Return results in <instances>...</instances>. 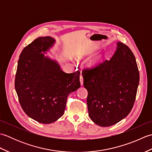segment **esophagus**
Returning <instances> with one entry per match:
<instances>
[{"mask_svg": "<svg viewBox=\"0 0 152 152\" xmlns=\"http://www.w3.org/2000/svg\"><path fill=\"white\" fill-rule=\"evenodd\" d=\"M80 84H81V86H83V77L81 75L80 77Z\"/></svg>", "mask_w": 152, "mask_h": 152, "instance_id": "esophagus-1", "label": "esophagus"}]
</instances>
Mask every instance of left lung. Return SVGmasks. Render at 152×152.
Returning <instances> with one entry per match:
<instances>
[{"label":"left lung","mask_w":152,"mask_h":152,"mask_svg":"<svg viewBox=\"0 0 152 152\" xmlns=\"http://www.w3.org/2000/svg\"><path fill=\"white\" fill-rule=\"evenodd\" d=\"M89 118L95 124L109 127L131 112L139 84V72L134 54L127 46L117 42L110 60L82 72Z\"/></svg>","instance_id":"1"}]
</instances>
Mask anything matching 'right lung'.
I'll return each instance as SVG.
<instances>
[{
	"label": "right lung",
	"mask_w": 152,
	"mask_h": 152,
	"mask_svg": "<svg viewBox=\"0 0 152 152\" xmlns=\"http://www.w3.org/2000/svg\"><path fill=\"white\" fill-rule=\"evenodd\" d=\"M56 42L42 37L28 44L19 56L15 74V89L23 110L44 124L64 114L68 95L80 88V71L67 74L57 60L45 56Z\"/></svg>",
	"instance_id": "add662e5"
}]
</instances>
